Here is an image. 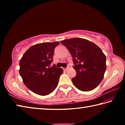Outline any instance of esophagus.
Instances as JSON below:
<instances>
[{
  "label": "esophagus",
  "mask_w": 125,
  "mask_h": 125,
  "mask_svg": "<svg viewBox=\"0 0 125 125\" xmlns=\"http://www.w3.org/2000/svg\"><path fill=\"white\" fill-rule=\"evenodd\" d=\"M69 68H70V67H69V66H68V67L66 68H65V71L68 70V69H69Z\"/></svg>",
  "instance_id": "obj_1"
}]
</instances>
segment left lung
I'll use <instances>...</instances> for the list:
<instances>
[{
    "instance_id": "left-lung-1",
    "label": "left lung",
    "mask_w": 125,
    "mask_h": 125,
    "mask_svg": "<svg viewBox=\"0 0 125 125\" xmlns=\"http://www.w3.org/2000/svg\"><path fill=\"white\" fill-rule=\"evenodd\" d=\"M73 58L77 75L72 79L73 85L83 92L96 88L104 78L106 69V56L100 47L82 38L61 41Z\"/></svg>"
}]
</instances>
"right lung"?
<instances>
[{"instance_id": "right-lung-1", "label": "right lung", "mask_w": 125, "mask_h": 125, "mask_svg": "<svg viewBox=\"0 0 125 125\" xmlns=\"http://www.w3.org/2000/svg\"><path fill=\"white\" fill-rule=\"evenodd\" d=\"M60 42L37 43L27 50L20 60L19 73L23 82L35 94L45 96L58 85L63 69L55 65L50 67L54 48Z\"/></svg>"}]
</instances>
